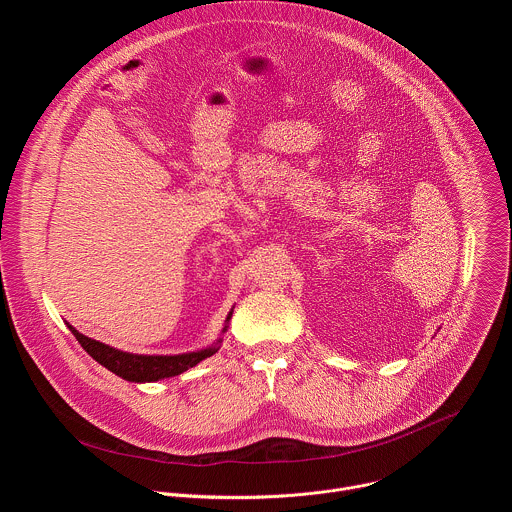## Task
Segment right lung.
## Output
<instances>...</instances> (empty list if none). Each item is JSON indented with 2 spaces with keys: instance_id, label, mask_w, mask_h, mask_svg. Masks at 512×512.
<instances>
[{
  "instance_id": "1",
  "label": "right lung",
  "mask_w": 512,
  "mask_h": 512,
  "mask_svg": "<svg viewBox=\"0 0 512 512\" xmlns=\"http://www.w3.org/2000/svg\"><path fill=\"white\" fill-rule=\"evenodd\" d=\"M230 317H232V313L228 315V319ZM68 329L72 331L76 341L82 345V349L94 361H98L102 367H107L115 375H119L127 381H137V383L157 381V379H163V377L179 375V373L187 371L189 367L197 365L201 359H206V357H210L218 351L216 347H212V349H203V351H197V353H185V355H173V357L133 355V353H123L119 349H113L105 343H98L94 339H88L70 325H68Z\"/></svg>"
}]
</instances>
